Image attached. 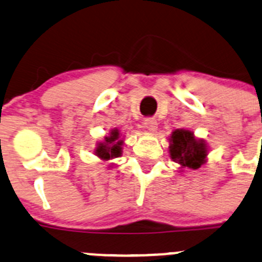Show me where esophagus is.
I'll list each match as a JSON object with an SVG mask.
<instances>
[{
  "mask_svg": "<svg viewBox=\"0 0 262 262\" xmlns=\"http://www.w3.org/2000/svg\"><path fill=\"white\" fill-rule=\"evenodd\" d=\"M157 125H159V124H157V121L155 120V119L149 118L144 120V126H146V129L148 132H156Z\"/></svg>",
  "mask_w": 262,
  "mask_h": 262,
  "instance_id": "esophagus-1",
  "label": "esophagus"
}]
</instances>
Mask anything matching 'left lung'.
I'll return each mask as SVG.
<instances>
[{"instance_id":"obj_1","label":"left lung","mask_w":262,"mask_h":262,"mask_svg":"<svg viewBox=\"0 0 262 262\" xmlns=\"http://www.w3.org/2000/svg\"><path fill=\"white\" fill-rule=\"evenodd\" d=\"M169 154L182 169L199 170L206 162L209 148L204 139L194 137L188 129H175L169 138Z\"/></svg>"}]
</instances>
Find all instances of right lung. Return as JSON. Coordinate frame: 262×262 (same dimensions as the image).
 Listing matches in <instances>:
<instances>
[{
    "mask_svg": "<svg viewBox=\"0 0 262 262\" xmlns=\"http://www.w3.org/2000/svg\"><path fill=\"white\" fill-rule=\"evenodd\" d=\"M124 138H121V133L118 128L111 129L108 136L103 138L102 142L97 143L95 149V155L100 157L102 161H108L123 155ZM111 166V165H110Z\"/></svg>",
    "mask_w": 262,
    "mask_h": 262,
    "instance_id": "1",
    "label": "right lung"
}]
</instances>
